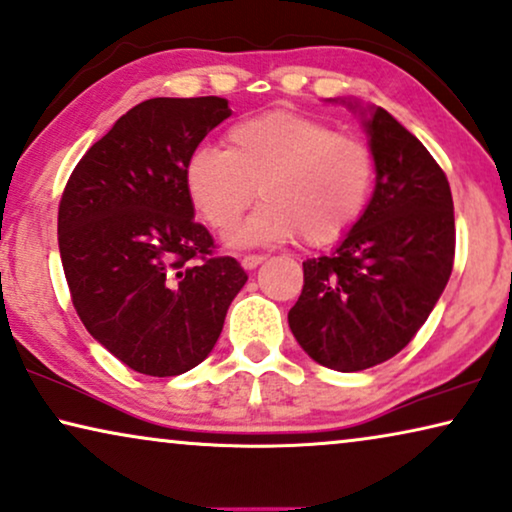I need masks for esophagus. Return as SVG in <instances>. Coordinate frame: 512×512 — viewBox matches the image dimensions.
<instances>
[{
	"label": "esophagus",
	"mask_w": 512,
	"mask_h": 512,
	"mask_svg": "<svg viewBox=\"0 0 512 512\" xmlns=\"http://www.w3.org/2000/svg\"><path fill=\"white\" fill-rule=\"evenodd\" d=\"M264 259H266L264 255H246V257L241 259V266H243V269H246V271H253V269H257L259 264L264 262Z\"/></svg>",
	"instance_id": "34e87169"
}]
</instances>
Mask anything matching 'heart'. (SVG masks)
I'll use <instances>...</instances> for the list:
<instances>
[{
	"label": "heart",
	"mask_w": 512,
	"mask_h": 512,
	"mask_svg": "<svg viewBox=\"0 0 512 512\" xmlns=\"http://www.w3.org/2000/svg\"><path fill=\"white\" fill-rule=\"evenodd\" d=\"M225 143V150H192L185 187L213 229L232 227L259 187L264 204L227 234L229 246H269L299 236L308 246H331L357 225L369 204L376 171L369 146L311 115H253L236 122Z\"/></svg>",
	"instance_id": "b5f03b06"
}]
</instances>
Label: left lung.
Wrapping results in <instances>:
<instances>
[{
	"mask_svg": "<svg viewBox=\"0 0 512 512\" xmlns=\"http://www.w3.org/2000/svg\"><path fill=\"white\" fill-rule=\"evenodd\" d=\"M331 102L362 118L376 187L334 253L304 262L287 322L308 357L352 373L392 359L434 311L455 259V211L443 169L401 122L380 106Z\"/></svg>",
	"mask_w": 512,
	"mask_h": 512,
	"instance_id": "left-lung-1",
	"label": "left lung"
}]
</instances>
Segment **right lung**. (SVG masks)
<instances>
[{"mask_svg": "<svg viewBox=\"0 0 512 512\" xmlns=\"http://www.w3.org/2000/svg\"><path fill=\"white\" fill-rule=\"evenodd\" d=\"M232 115L222 97L136 104L76 164L57 243L78 318L146 376H181L211 355L246 271L215 257L194 222L185 162Z\"/></svg>", "mask_w": 512, "mask_h": 512, "instance_id": "right-lung-1", "label": "right lung"}]
</instances>
